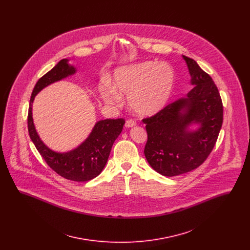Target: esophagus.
Listing matches in <instances>:
<instances>
[{
	"label": "esophagus",
	"instance_id": "esophagus-1",
	"mask_svg": "<svg viewBox=\"0 0 250 250\" xmlns=\"http://www.w3.org/2000/svg\"><path fill=\"white\" fill-rule=\"evenodd\" d=\"M137 125V123L134 121V120L128 119L126 122H125V126L126 127H133V126H135Z\"/></svg>",
	"mask_w": 250,
	"mask_h": 250
}]
</instances>
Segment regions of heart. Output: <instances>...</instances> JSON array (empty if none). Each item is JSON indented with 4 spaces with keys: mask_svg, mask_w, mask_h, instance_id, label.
I'll use <instances>...</instances> for the list:
<instances>
[{
    "mask_svg": "<svg viewBox=\"0 0 250 250\" xmlns=\"http://www.w3.org/2000/svg\"><path fill=\"white\" fill-rule=\"evenodd\" d=\"M175 83V72L169 64L143 62L118 68L111 85L102 84L99 93L103 101L111 106H118L122 96H127L134 113L152 116L166 106Z\"/></svg>",
    "mask_w": 250,
    "mask_h": 250,
    "instance_id": "b5f03b06",
    "label": "heart"
}]
</instances>
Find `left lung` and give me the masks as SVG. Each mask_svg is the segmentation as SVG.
Instances as JSON below:
<instances>
[{"instance_id": "8db88e82", "label": "left lung", "mask_w": 250, "mask_h": 250, "mask_svg": "<svg viewBox=\"0 0 250 250\" xmlns=\"http://www.w3.org/2000/svg\"><path fill=\"white\" fill-rule=\"evenodd\" d=\"M193 89L186 97L143 120L148 140L144 155L156 172L176 176L201 166L212 152L223 123L222 100L212 78L183 55ZM198 124L191 131L190 126Z\"/></svg>"}]
</instances>
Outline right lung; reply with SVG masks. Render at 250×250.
<instances>
[{
  "mask_svg": "<svg viewBox=\"0 0 250 250\" xmlns=\"http://www.w3.org/2000/svg\"><path fill=\"white\" fill-rule=\"evenodd\" d=\"M68 61L61 60L36 83L30 99L28 130L37 151L56 173L71 181L86 182L98 176L106 166L111 147L123 130L125 120L120 118L98 121L83 143L66 153L55 152L41 141L33 120L32 107L35 96L49 84L59 82L76 73L77 69L68 63Z\"/></svg>",
  "mask_w": 250,
  "mask_h": 250,
  "instance_id": "right-lung-1",
  "label": "right lung"
}]
</instances>
